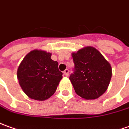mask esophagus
I'll list each match as a JSON object with an SVG mask.
<instances>
[{
    "mask_svg": "<svg viewBox=\"0 0 129 129\" xmlns=\"http://www.w3.org/2000/svg\"><path fill=\"white\" fill-rule=\"evenodd\" d=\"M63 74H64L66 76H68V74H69V71L68 69H66L64 71H63Z\"/></svg>",
    "mask_w": 129,
    "mask_h": 129,
    "instance_id": "esophagus-1",
    "label": "esophagus"
}]
</instances>
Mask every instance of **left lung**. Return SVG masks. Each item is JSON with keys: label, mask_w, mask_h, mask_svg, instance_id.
Returning a JSON list of instances; mask_svg holds the SVG:
<instances>
[{"label": "left lung", "mask_w": 129, "mask_h": 129, "mask_svg": "<svg viewBox=\"0 0 129 129\" xmlns=\"http://www.w3.org/2000/svg\"><path fill=\"white\" fill-rule=\"evenodd\" d=\"M74 72L69 77L75 92L85 100L100 98L107 90L112 67L93 46H86L72 53Z\"/></svg>", "instance_id": "1"}]
</instances>
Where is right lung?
Listing matches in <instances>:
<instances>
[{
	"instance_id": "1",
	"label": "right lung",
	"mask_w": 129,
	"mask_h": 129,
	"mask_svg": "<svg viewBox=\"0 0 129 129\" xmlns=\"http://www.w3.org/2000/svg\"><path fill=\"white\" fill-rule=\"evenodd\" d=\"M51 53L35 49L28 53L18 67L17 76L22 90L31 99L43 101L53 95L63 78Z\"/></svg>"
}]
</instances>
